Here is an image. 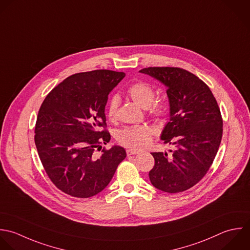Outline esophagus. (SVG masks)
I'll use <instances>...</instances> for the list:
<instances>
[{"label": "esophagus", "mask_w": 250, "mask_h": 250, "mask_svg": "<svg viewBox=\"0 0 250 250\" xmlns=\"http://www.w3.org/2000/svg\"><path fill=\"white\" fill-rule=\"evenodd\" d=\"M126 154L127 156H131V155H137V154H140L139 151H136L134 149H127L126 150Z\"/></svg>", "instance_id": "1"}]
</instances>
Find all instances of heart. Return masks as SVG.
<instances>
[{
    "mask_svg": "<svg viewBox=\"0 0 250 250\" xmlns=\"http://www.w3.org/2000/svg\"><path fill=\"white\" fill-rule=\"evenodd\" d=\"M128 96L142 108H148V113L156 120L164 118L168 111V103L165 99L154 101L156 92L152 85L145 82H137L131 84L127 89ZM120 99L113 96L107 105V117L111 122H116L119 116ZM154 130L149 125L129 126L122 129L118 133V141L121 145L140 150L147 147L151 141Z\"/></svg>",
    "mask_w": 250,
    "mask_h": 250,
    "instance_id": "obj_1",
    "label": "heart"
}]
</instances>
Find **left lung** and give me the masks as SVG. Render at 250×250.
<instances>
[{
	"label": "left lung",
	"mask_w": 250,
	"mask_h": 250,
	"mask_svg": "<svg viewBox=\"0 0 250 250\" xmlns=\"http://www.w3.org/2000/svg\"><path fill=\"white\" fill-rule=\"evenodd\" d=\"M167 87L170 119L162 133L164 143L175 145L167 153H152L155 166L151 183L167 193H181L199 183L210 168L223 134V120L208 84L178 67H148L140 70Z\"/></svg>",
	"instance_id": "left-lung-1"
}]
</instances>
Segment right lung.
Wrapping results in <instances>:
<instances>
[{"label":"right lung","instance_id":"right-lung-1","mask_svg":"<svg viewBox=\"0 0 250 250\" xmlns=\"http://www.w3.org/2000/svg\"><path fill=\"white\" fill-rule=\"evenodd\" d=\"M125 76L112 70L74 74L41 105L35 126L37 151L51 182L69 196L86 199L100 193L126 157L120 146L103 148L99 158L94 156L110 141L105 106Z\"/></svg>","mask_w":250,"mask_h":250}]
</instances>
